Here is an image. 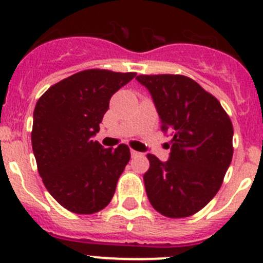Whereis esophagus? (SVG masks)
Segmentation results:
<instances>
[{
  "mask_svg": "<svg viewBox=\"0 0 263 263\" xmlns=\"http://www.w3.org/2000/svg\"><path fill=\"white\" fill-rule=\"evenodd\" d=\"M131 155H132V158H134V157H139V155H141V153L136 152V150H131Z\"/></svg>",
  "mask_w": 263,
  "mask_h": 263,
  "instance_id": "esophagus-1",
  "label": "esophagus"
}]
</instances>
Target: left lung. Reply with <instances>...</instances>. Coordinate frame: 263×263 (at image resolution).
I'll list each match as a JSON object with an SVG mask.
<instances>
[{
	"label": "left lung",
	"mask_w": 263,
	"mask_h": 263,
	"mask_svg": "<svg viewBox=\"0 0 263 263\" xmlns=\"http://www.w3.org/2000/svg\"><path fill=\"white\" fill-rule=\"evenodd\" d=\"M149 90L163 132L173 136L170 158L147 154L144 183L150 204L165 217H189L222 185L233 159V123L220 101L180 74L137 76Z\"/></svg>",
	"instance_id": "left-lung-1"
}]
</instances>
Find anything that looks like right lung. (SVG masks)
Returning a JSON list of instances; mask_svg holds the SVG:
<instances>
[{
	"instance_id": "1",
	"label": "right lung",
	"mask_w": 263,
	"mask_h": 263,
	"mask_svg": "<svg viewBox=\"0 0 263 263\" xmlns=\"http://www.w3.org/2000/svg\"><path fill=\"white\" fill-rule=\"evenodd\" d=\"M135 76L83 70L51 86L35 104L32 147L38 173L53 199L70 212H99L116 193L129 147L104 149L93 136L111 96Z\"/></svg>"
}]
</instances>
